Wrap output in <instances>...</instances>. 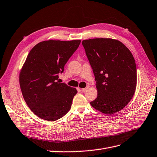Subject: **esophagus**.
<instances>
[{"label": "esophagus", "mask_w": 157, "mask_h": 157, "mask_svg": "<svg viewBox=\"0 0 157 157\" xmlns=\"http://www.w3.org/2000/svg\"><path fill=\"white\" fill-rule=\"evenodd\" d=\"M88 88H89V86H87V87L84 88H82V89H81V91L83 92H86V90H87Z\"/></svg>", "instance_id": "1"}]
</instances>
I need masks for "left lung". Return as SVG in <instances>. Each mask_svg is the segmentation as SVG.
<instances>
[{
  "instance_id": "obj_1",
  "label": "left lung",
  "mask_w": 157,
  "mask_h": 157,
  "mask_svg": "<svg viewBox=\"0 0 157 157\" xmlns=\"http://www.w3.org/2000/svg\"><path fill=\"white\" fill-rule=\"evenodd\" d=\"M96 81L98 97L91 105L107 115L120 111L130 101L137 84L136 61L119 40L98 38L82 40Z\"/></svg>"
}]
</instances>
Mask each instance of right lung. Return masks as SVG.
<instances>
[{"instance_id":"add662e5","label":"right lung","mask_w":157,"mask_h":157,"mask_svg":"<svg viewBox=\"0 0 157 157\" xmlns=\"http://www.w3.org/2000/svg\"><path fill=\"white\" fill-rule=\"evenodd\" d=\"M80 44V40H45L28 54L20 73V88L28 107L42 119L54 121L70 110L77 90L59 83L58 75Z\"/></svg>"}]
</instances>
